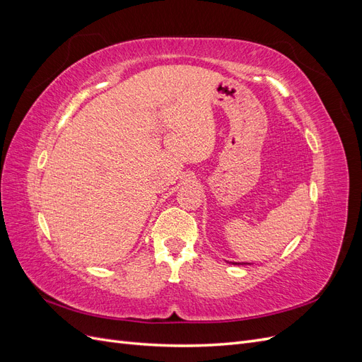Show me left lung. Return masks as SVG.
<instances>
[{
    "label": "left lung",
    "mask_w": 362,
    "mask_h": 362,
    "mask_svg": "<svg viewBox=\"0 0 362 362\" xmlns=\"http://www.w3.org/2000/svg\"><path fill=\"white\" fill-rule=\"evenodd\" d=\"M233 264H238L240 266V264H250V262H233Z\"/></svg>",
    "instance_id": "obj_1"
}]
</instances>
